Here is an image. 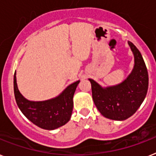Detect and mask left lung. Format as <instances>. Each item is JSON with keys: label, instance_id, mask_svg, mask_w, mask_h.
<instances>
[{"label": "left lung", "instance_id": "obj_1", "mask_svg": "<svg viewBox=\"0 0 156 156\" xmlns=\"http://www.w3.org/2000/svg\"><path fill=\"white\" fill-rule=\"evenodd\" d=\"M134 54L135 65L133 72L122 83L106 89L96 82L91 83L94 102L99 112L106 118L124 120L136 112L144 100L148 88V74L140 52L129 42Z\"/></svg>", "mask_w": 156, "mask_h": 156}]
</instances>
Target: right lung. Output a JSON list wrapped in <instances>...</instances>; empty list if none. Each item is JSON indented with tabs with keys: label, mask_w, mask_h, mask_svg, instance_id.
Returning a JSON list of instances; mask_svg holds the SVG:
<instances>
[{
	"label": "right lung",
	"mask_w": 156,
	"mask_h": 156,
	"mask_svg": "<svg viewBox=\"0 0 156 156\" xmlns=\"http://www.w3.org/2000/svg\"><path fill=\"white\" fill-rule=\"evenodd\" d=\"M79 81L70 85L59 96L44 101H30L20 93L14 74V94L23 114L41 129L53 130L67 123L73 110V97Z\"/></svg>",
	"instance_id": "add662e5"
}]
</instances>
